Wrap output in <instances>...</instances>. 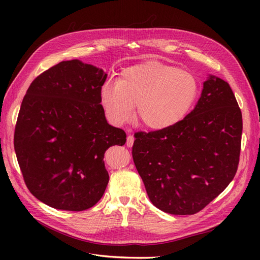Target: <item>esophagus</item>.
Listing matches in <instances>:
<instances>
[{"mask_svg": "<svg viewBox=\"0 0 260 260\" xmlns=\"http://www.w3.org/2000/svg\"><path fill=\"white\" fill-rule=\"evenodd\" d=\"M133 142H135V138H133V136H128V138H127V146L128 147H131L132 145H133Z\"/></svg>", "mask_w": 260, "mask_h": 260, "instance_id": "esophagus-1", "label": "esophagus"}]
</instances>
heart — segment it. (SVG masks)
I'll list each match as a JSON object with an SVG mask.
<instances>
[{"instance_id": "obj_1", "label": "heart", "mask_w": 260, "mask_h": 260, "mask_svg": "<svg viewBox=\"0 0 260 260\" xmlns=\"http://www.w3.org/2000/svg\"><path fill=\"white\" fill-rule=\"evenodd\" d=\"M199 94L196 77L176 66L145 61L123 69L118 83L107 81L100 91L101 105L114 125L137 113L148 129L165 130L190 112Z\"/></svg>"}]
</instances>
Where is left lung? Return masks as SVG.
I'll use <instances>...</instances> for the list:
<instances>
[{
	"instance_id": "8db88e82",
	"label": "left lung",
	"mask_w": 260,
	"mask_h": 260,
	"mask_svg": "<svg viewBox=\"0 0 260 260\" xmlns=\"http://www.w3.org/2000/svg\"><path fill=\"white\" fill-rule=\"evenodd\" d=\"M242 113L229 83L209 75L184 119L168 129L138 132L132 157L153 205L193 215L215 200L238 170Z\"/></svg>"
}]
</instances>
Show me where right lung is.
Here are the masks:
<instances>
[{"label":"right lung","instance_id":"1","mask_svg":"<svg viewBox=\"0 0 260 260\" xmlns=\"http://www.w3.org/2000/svg\"><path fill=\"white\" fill-rule=\"evenodd\" d=\"M103 69L64 60L38 76L22 100L14 147L35 198L53 208L89 209L109 176L104 154L123 145L125 133L108 124L100 101Z\"/></svg>","mask_w":260,"mask_h":260}]
</instances>
